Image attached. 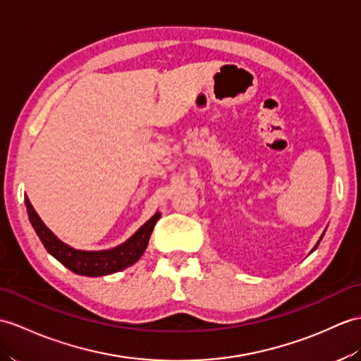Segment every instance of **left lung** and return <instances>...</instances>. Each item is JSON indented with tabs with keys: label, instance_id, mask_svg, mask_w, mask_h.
Here are the masks:
<instances>
[{
	"label": "left lung",
	"instance_id": "1",
	"mask_svg": "<svg viewBox=\"0 0 361 361\" xmlns=\"http://www.w3.org/2000/svg\"><path fill=\"white\" fill-rule=\"evenodd\" d=\"M322 238H323V235H322ZM322 238H320V240H318V243H320V241H322ZM318 243H317V246H318ZM317 246H315V247H317ZM315 247H314V249H315Z\"/></svg>",
	"mask_w": 361,
	"mask_h": 361
}]
</instances>
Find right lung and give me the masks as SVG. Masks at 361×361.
I'll return each mask as SVG.
<instances>
[{"instance_id":"obj_1","label":"right lung","mask_w":361,"mask_h":361,"mask_svg":"<svg viewBox=\"0 0 361 361\" xmlns=\"http://www.w3.org/2000/svg\"><path fill=\"white\" fill-rule=\"evenodd\" d=\"M24 200H26L29 220L47 252L50 255H54L58 262L67 267V269H71L75 274L87 276L114 274L135 263L146 250L150 233H152L158 219L161 216V214H155L145 226H141L138 232H135V235H132L118 247L109 250H98V252H86V250H77L67 246L63 241L58 240L54 233L46 228V224L41 221L38 214L35 212V209L32 207L29 198L24 197Z\"/></svg>"}]
</instances>
